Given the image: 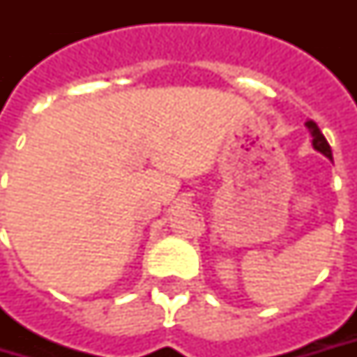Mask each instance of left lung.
<instances>
[{"instance_id": "1", "label": "left lung", "mask_w": 357, "mask_h": 357, "mask_svg": "<svg viewBox=\"0 0 357 357\" xmlns=\"http://www.w3.org/2000/svg\"><path fill=\"white\" fill-rule=\"evenodd\" d=\"M306 127H308V130L312 132V144H314V149H316V151H320L324 157H328L330 160H332V149H330V144H328V141H326V137L322 135V130L318 129V125H316L312 119H308V121H306Z\"/></svg>"}]
</instances>
